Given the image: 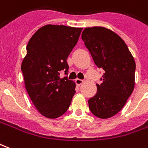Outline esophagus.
Wrapping results in <instances>:
<instances>
[{
  "mask_svg": "<svg viewBox=\"0 0 148 148\" xmlns=\"http://www.w3.org/2000/svg\"><path fill=\"white\" fill-rule=\"evenodd\" d=\"M75 82H76V84H77V86H81V85L84 82V81L82 80V79H79V78H77V79L75 80Z\"/></svg>",
  "mask_w": 148,
  "mask_h": 148,
  "instance_id": "34e87169",
  "label": "esophagus"
}]
</instances>
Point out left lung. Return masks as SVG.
I'll use <instances>...</instances> for the list:
<instances>
[{
    "mask_svg": "<svg viewBox=\"0 0 148 148\" xmlns=\"http://www.w3.org/2000/svg\"><path fill=\"white\" fill-rule=\"evenodd\" d=\"M82 39L94 63L105 73L97 91L89 101V108L101 119L112 117L121 111L135 87L136 62L123 39L104 27L85 28Z\"/></svg>",
    "mask_w": 148,
    "mask_h": 148,
    "instance_id": "left-lung-1",
    "label": "left lung"
}]
</instances>
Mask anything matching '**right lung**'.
<instances>
[{
	"instance_id": "add662e5",
	"label": "right lung",
	"mask_w": 148,
	"mask_h": 148,
	"mask_svg": "<svg viewBox=\"0 0 148 148\" xmlns=\"http://www.w3.org/2000/svg\"><path fill=\"white\" fill-rule=\"evenodd\" d=\"M82 28L47 24L40 27L27 45L21 64L24 85L32 101L45 117L55 119L67 111L75 93V83L67 74L66 59L77 44Z\"/></svg>"
}]
</instances>
